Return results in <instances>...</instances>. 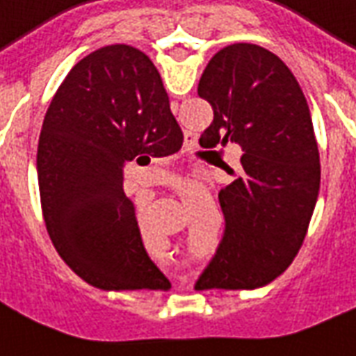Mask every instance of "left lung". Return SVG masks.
I'll use <instances>...</instances> for the list:
<instances>
[{"mask_svg": "<svg viewBox=\"0 0 356 356\" xmlns=\"http://www.w3.org/2000/svg\"><path fill=\"white\" fill-rule=\"evenodd\" d=\"M197 93L214 113L201 147L238 143L243 151L236 180L218 193L226 230L199 282L254 289L291 264L318 199L320 157L309 103L286 63L254 44L214 53Z\"/></svg>", "mask_w": 356, "mask_h": 356, "instance_id": "obj_1", "label": "left lung"}]
</instances>
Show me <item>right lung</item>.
Masks as SVG:
<instances>
[{
    "instance_id": "obj_1",
    "label": "right lung",
    "mask_w": 356,
    "mask_h": 356,
    "mask_svg": "<svg viewBox=\"0 0 356 356\" xmlns=\"http://www.w3.org/2000/svg\"><path fill=\"white\" fill-rule=\"evenodd\" d=\"M184 134L151 59L105 45L78 61L45 113L36 168L47 234L61 259L99 289H168L122 190V166L178 151Z\"/></svg>"
}]
</instances>
